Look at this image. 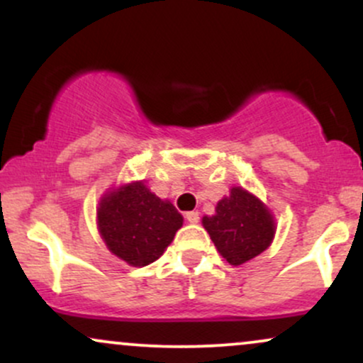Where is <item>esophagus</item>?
<instances>
[{
	"label": "esophagus",
	"mask_w": 363,
	"mask_h": 363,
	"mask_svg": "<svg viewBox=\"0 0 363 363\" xmlns=\"http://www.w3.org/2000/svg\"><path fill=\"white\" fill-rule=\"evenodd\" d=\"M184 216H186V220L189 223H198L199 222V213H198V211H187Z\"/></svg>",
	"instance_id": "obj_1"
}]
</instances>
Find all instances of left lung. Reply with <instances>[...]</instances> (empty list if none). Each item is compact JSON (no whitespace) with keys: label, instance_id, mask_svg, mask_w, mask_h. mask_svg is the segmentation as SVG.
Instances as JSON below:
<instances>
[{"label":"left lung","instance_id":"obj_1","mask_svg":"<svg viewBox=\"0 0 363 363\" xmlns=\"http://www.w3.org/2000/svg\"><path fill=\"white\" fill-rule=\"evenodd\" d=\"M203 227L216 251L234 266L266 251L277 228L268 206L244 187H232L230 194L216 203L215 215L203 216Z\"/></svg>","mask_w":363,"mask_h":363}]
</instances>
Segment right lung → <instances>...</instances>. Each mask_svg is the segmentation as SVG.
<instances>
[{"label": "right lung", "mask_w": 363, "mask_h": 363, "mask_svg": "<svg viewBox=\"0 0 363 363\" xmlns=\"http://www.w3.org/2000/svg\"><path fill=\"white\" fill-rule=\"evenodd\" d=\"M182 215L162 201L143 181L131 182L102 196L97 225L112 254L131 266H147L164 254L182 227Z\"/></svg>", "instance_id": "right-lung-1"}]
</instances>
